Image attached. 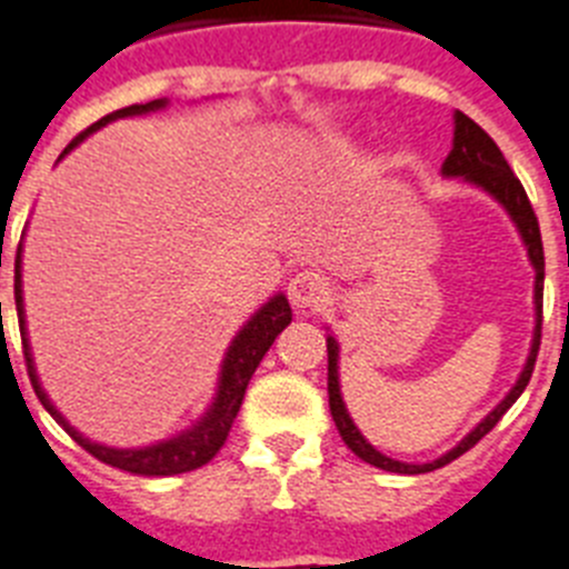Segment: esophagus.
I'll use <instances>...</instances> for the list:
<instances>
[{
	"mask_svg": "<svg viewBox=\"0 0 569 569\" xmlns=\"http://www.w3.org/2000/svg\"><path fill=\"white\" fill-rule=\"evenodd\" d=\"M331 295L329 278H322L317 269H303V272L291 274L289 280V300L295 309L315 311L320 309Z\"/></svg>",
	"mask_w": 569,
	"mask_h": 569,
	"instance_id": "34e87169",
	"label": "esophagus"
}]
</instances>
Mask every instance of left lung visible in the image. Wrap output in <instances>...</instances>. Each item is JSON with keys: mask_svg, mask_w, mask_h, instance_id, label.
<instances>
[{"mask_svg": "<svg viewBox=\"0 0 569 569\" xmlns=\"http://www.w3.org/2000/svg\"><path fill=\"white\" fill-rule=\"evenodd\" d=\"M453 147H450L448 158L442 163V172L445 176H453V178H465V181L476 183V187H482L485 192L496 198L501 207L508 209V214L513 218V223L519 227L521 238H525V247L530 260H533V269H536V335H533V348H530V357H527V366L521 371L519 382L513 386V391L508 397L501 399L499 406L482 419V422L476 425L473 431L462 439L453 450H448L445 457H439L437 462H428V465H408V462H397V459H388L386 453L373 448L371 442H366L360 431H357V425L351 422L346 411V402L340 397V380H337V342L335 337H329V408H331V417H335L337 431H340L342 442L348 448L355 450L357 457L362 462L373 465V468H382V470H391V473H428V470H437L445 468L448 462H453L457 457H462L465 450L473 448L485 433H490L496 428L505 411L513 406L516 399L521 397V391L527 388L530 377H533V366H536V357H539V346H541V300H545V247H541V232H539V218H536L533 207H530V198H527L525 187H521L519 178L513 176L510 170V163L505 161L501 150L496 147L493 138L482 130V127L476 124L473 119H468L465 112L457 110L453 116Z\"/></svg>", "mask_w": 569, "mask_h": 569, "instance_id": "8db88e82", "label": "left lung"}]
</instances>
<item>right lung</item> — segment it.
Listing matches in <instances>:
<instances>
[{"label":"right lung","instance_id":"obj_1","mask_svg":"<svg viewBox=\"0 0 569 569\" xmlns=\"http://www.w3.org/2000/svg\"><path fill=\"white\" fill-rule=\"evenodd\" d=\"M167 101H147V104H132L124 107V110H116L110 116H104L101 121H96L93 127H87L84 132L70 141L64 147L61 156H68L76 144H79L81 138H87L93 130L104 127L107 121L124 119V116H141V112H150L163 107ZM59 156V158H61ZM19 260H22V243L17 249V280H13V297H17V311H19V335H22V355H24V366H28V377L30 386H33L36 397L48 408L50 417L87 450V453H93L99 462L112 465V468L127 470V473H138V476H176V473H187V470H198L209 462V459L223 448L227 442L229 431H232V422L240 411V402H243V393H247L249 380H252L254 368L260 366L263 355L269 351V346L274 342V337L286 329L291 322V309L289 300L283 295L272 297L252 320L243 326L238 337L232 340L227 351V360H223V371H221V386H218V397H214L212 408L207 411V417L192 428V431L181 433V437L170 439V442L152 445V448H141V450H119V448H104V445H96L90 439L81 437L76 428H70L64 422L59 411L50 406L48 393L42 391L39 380H36L33 371V360H30V348H28V335H24V309H22V274H19Z\"/></svg>","mask_w":569,"mask_h":569}]
</instances>
